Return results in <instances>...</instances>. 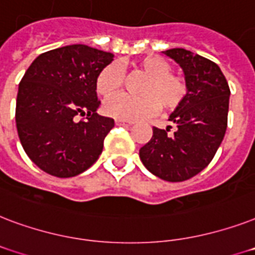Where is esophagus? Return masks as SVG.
<instances>
[{
	"label": "esophagus",
	"mask_w": 255,
	"mask_h": 255,
	"mask_svg": "<svg viewBox=\"0 0 255 255\" xmlns=\"http://www.w3.org/2000/svg\"><path fill=\"white\" fill-rule=\"evenodd\" d=\"M133 121H126V120H116V125L117 126H131Z\"/></svg>",
	"instance_id": "obj_1"
}]
</instances>
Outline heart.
<instances>
[{"label":"heart","mask_w":255,"mask_h":255,"mask_svg":"<svg viewBox=\"0 0 255 255\" xmlns=\"http://www.w3.org/2000/svg\"><path fill=\"white\" fill-rule=\"evenodd\" d=\"M138 66L149 77L142 86L143 97L113 96L124 84V70L116 62L105 66L97 76V93L104 97L113 96L104 104V112L108 116L120 120H139L154 116L159 105L165 110H174L182 105L187 85L182 77L171 74L166 60L157 56L145 57Z\"/></svg>","instance_id":"obj_1"}]
</instances>
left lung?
Returning a JSON list of instances; mask_svg holds the SVG:
<instances>
[{
    "label": "left lung",
    "mask_w": 255,
    "mask_h": 255,
    "mask_svg": "<svg viewBox=\"0 0 255 255\" xmlns=\"http://www.w3.org/2000/svg\"><path fill=\"white\" fill-rule=\"evenodd\" d=\"M162 53L181 66L187 94L169 116L177 126L174 134L167 133V128H153L139 158L158 178L181 182L202 171L216 155L228 128L230 89L216 62L182 47Z\"/></svg>",
    "instance_id": "left-lung-1"
}]
</instances>
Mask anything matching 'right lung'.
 <instances>
[{"label":"right lung","instance_id":"1","mask_svg":"<svg viewBox=\"0 0 255 255\" xmlns=\"http://www.w3.org/2000/svg\"><path fill=\"white\" fill-rule=\"evenodd\" d=\"M113 53L68 45L39 54L19 82L15 124L29 158L60 178L74 177L96 162L114 120L100 108L96 80ZM80 115L86 122H78Z\"/></svg>","mask_w":255,"mask_h":255}]
</instances>
